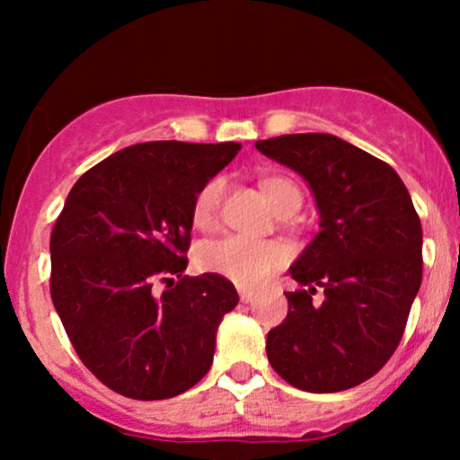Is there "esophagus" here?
<instances>
[{"label": "esophagus", "instance_id": "1", "mask_svg": "<svg viewBox=\"0 0 460 460\" xmlns=\"http://www.w3.org/2000/svg\"><path fill=\"white\" fill-rule=\"evenodd\" d=\"M252 298H255V294H252L251 289H240V300H242V303H251Z\"/></svg>", "mask_w": 460, "mask_h": 460}]
</instances>
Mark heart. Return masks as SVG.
Returning <instances> with one entry per match:
<instances>
[{"mask_svg":"<svg viewBox=\"0 0 460 460\" xmlns=\"http://www.w3.org/2000/svg\"><path fill=\"white\" fill-rule=\"evenodd\" d=\"M261 192L270 200L272 209L281 218L296 214L303 205V190L294 179L285 175H266L260 181ZM225 179L214 177L205 181L192 200V223L197 229L208 231L218 223L223 205ZM199 266L205 272L220 274L244 288H255L285 263V251L274 242H255L244 237H223L208 242L197 252Z\"/></svg>","mask_w":460,"mask_h":460,"instance_id":"obj_1","label":"heart"}]
</instances>
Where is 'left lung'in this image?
<instances>
[{
    "mask_svg": "<svg viewBox=\"0 0 460 460\" xmlns=\"http://www.w3.org/2000/svg\"><path fill=\"white\" fill-rule=\"evenodd\" d=\"M257 151L296 171L314 192L320 234L289 274L288 318L268 332L274 372L311 394L357 387L398 348L421 285V225L389 164L331 134H288ZM315 287L325 300L310 298Z\"/></svg>",
    "mask_w": 460,
    "mask_h": 460,
    "instance_id": "8db88e82",
    "label": "left lung"
}]
</instances>
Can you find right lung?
Listing matches in <instances>:
<instances>
[{
	"label": "right lung",
	"instance_id": "1",
	"mask_svg": "<svg viewBox=\"0 0 460 460\" xmlns=\"http://www.w3.org/2000/svg\"><path fill=\"white\" fill-rule=\"evenodd\" d=\"M240 149L142 142L68 192L51 231V300L84 366L116 394L166 400L212 367L216 331L240 298L220 274L183 277V255L194 197Z\"/></svg>",
	"mask_w": 460,
	"mask_h": 460
}]
</instances>
